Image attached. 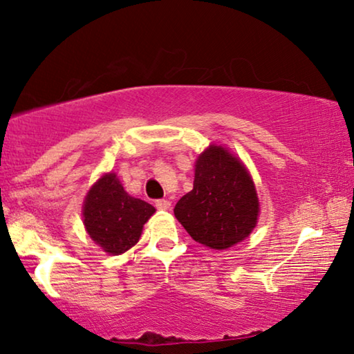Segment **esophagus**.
Returning <instances> with one entry per match:
<instances>
[{"mask_svg": "<svg viewBox=\"0 0 354 354\" xmlns=\"http://www.w3.org/2000/svg\"><path fill=\"white\" fill-rule=\"evenodd\" d=\"M171 203L169 200H158L156 201V207L160 209V211H167V209H170Z\"/></svg>", "mask_w": 354, "mask_h": 354, "instance_id": "34e87169", "label": "esophagus"}]
</instances>
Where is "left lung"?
<instances>
[{"instance_id": "8db88e82", "label": "left lung", "mask_w": 354, "mask_h": 354, "mask_svg": "<svg viewBox=\"0 0 354 354\" xmlns=\"http://www.w3.org/2000/svg\"><path fill=\"white\" fill-rule=\"evenodd\" d=\"M173 212L195 242L226 250L254 230L259 200L242 160L212 143L196 159L194 189L176 203Z\"/></svg>"}]
</instances>
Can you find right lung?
I'll list each match as a JSON object with an SVG mask.
<instances>
[{"instance_id": "add662e5", "label": "right lung", "mask_w": 354, "mask_h": 354, "mask_svg": "<svg viewBox=\"0 0 354 354\" xmlns=\"http://www.w3.org/2000/svg\"><path fill=\"white\" fill-rule=\"evenodd\" d=\"M156 212L123 189L115 173H106L87 192L82 221L92 241L109 254H122L139 242L143 225Z\"/></svg>"}]
</instances>
